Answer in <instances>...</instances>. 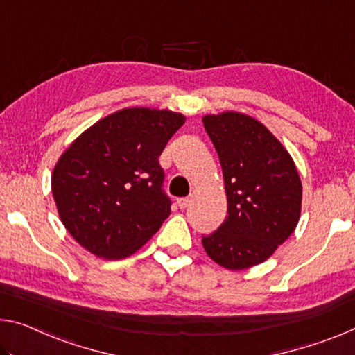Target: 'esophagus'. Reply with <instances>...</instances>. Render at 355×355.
Returning <instances> with one entry per match:
<instances>
[{
    "mask_svg": "<svg viewBox=\"0 0 355 355\" xmlns=\"http://www.w3.org/2000/svg\"><path fill=\"white\" fill-rule=\"evenodd\" d=\"M177 204L180 208H187L191 204V198H180L177 199Z\"/></svg>",
    "mask_w": 355,
    "mask_h": 355,
    "instance_id": "esophagus-1",
    "label": "esophagus"
}]
</instances>
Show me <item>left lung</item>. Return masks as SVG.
<instances>
[{
  "mask_svg": "<svg viewBox=\"0 0 355 355\" xmlns=\"http://www.w3.org/2000/svg\"><path fill=\"white\" fill-rule=\"evenodd\" d=\"M221 162L227 213L204 250L232 272L266 262L294 232L302 211V180L284 145L246 114L202 118Z\"/></svg>",
  "mask_w": 355,
  "mask_h": 355,
  "instance_id": "obj_1",
  "label": "left lung"
}]
</instances>
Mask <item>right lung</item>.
Returning <instances> with one entry per match:
<instances>
[{
	"instance_id": "right-lung-1",
	"label": "right lung",
	"mask_w": 355,
	"mask_h": 355,
	"mask_svg": "<svg viewBox=\"0 0 355 355\" xmlns=\"http://www.w3.org/2000/svg\"><path fill=\"white\" fill-rule=\"evenodd\" d=\"M187 116L126 107L101 118L72 142L52 172L61 223L92 254L116 261L153 237L171 215L162 193V150Z\"/></svg>"
}]
</instances>
